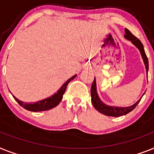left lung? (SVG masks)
Returning <instances> with one entry per match:
<instances>
[{
  "instance_id": "1",
  "label": "left lung",
  "mask_w": 154,
  "mask_h": 154,
  "mask_svg": "<svg viewBox=\"0 0 154 154\" xmlns=\"http://www.w3.org/2000/svg\"><path fill=\"white\" fill-rule=\"evenodd\" d=\"M125 38H127L128 40H131V42H133L134 44L135 45L136 47L139 49L140 52L142 54V58L144 60V63L146 65V71L148 72L149 69V62L148 58H147V56H146V53H145L144 47H143V45H142V42L138 39L137 37L134 35L133 34L130 32L129 30L125 28ZM91 97H92V105L94 106V107L96 109L100 112V113L105 115L107 116H112V117H119V116H124V115H127V113L131 112V111H133L134 108L136 107V106L138 105V103H139L141 99L139 100H138V102L136 103H134V105L131 106V107H110V106L105 105L104 103H103L100 101V100L99 99L98 95H97V88H96V80L94 78V81H93V83L92 85V87H91Z\"/></svg>"
}]
</instances>
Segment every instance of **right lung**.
I'll list each match as a JSON object with an SVG mask.
<instances>
[{
  "label": "right lung",
  "instance_id": "obj_1",
  "mask_svg": "<svg viewBox=\"0 0 154 154\" xmlns=\"http://www.w3.org/2000/svg\"><path fill=\"white\" fill-rule=\"evenodd\" d=\"M76 77V75H74L73 77H72L71 78L66 81V83L63 85L61 87L58 91H57V93H55L54 95H53L52 97H49V98L45 99V100H42L38 101V102H35V103H24V102H22V101L19 100L18 99L16 98L15 97L14 99L17 101V103L23 107V108H25L27 111H31V112H42V111H47V110H50L53 107H56V106L58 104V103L61 102V100H62V97H63V94L66 92V87L68 85V84L72 80H73Z\"/></svg>",
  "mask_w": 154,
  "mask_h": 154
}]
</instances>
